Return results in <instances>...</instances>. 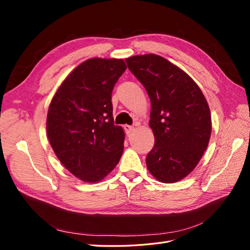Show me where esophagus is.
<instances>
[{
  "label": "esophagus",
  "mask_w": 250,
  "mask_h": 250,
  "mask_svg": "<svg viewBox=\"0 0 250 250\" xmlns=\"http://www.w3.org/2000/svg\"><path fill=\"white\" fill-rule=\"evenodd\" d=\"M124 130L126 132V134H129L132 130H133V126H130V125H124Z\"/></svg>",
  "instance_id": "obj_1"
}]
</instances>
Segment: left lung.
Here are the masks:
<instances>
[{"label":"left lung","instance_id":"left-lung-1","mask_svg":"<svg viewBox=\"0 0 250 250\" xmlns=\"http://www.w3.org/2000/svg\"><path fill=\"white\" fill-rule=\"evenodd\" d=\"M125 62L151 102L149 126L155 142L146 157L147 168L162 183H176L195 169L207 150L208 104L194 80L164 57L146 54Z\"/></svg>","mask_w":250,"mask_h":250}]
</instances>
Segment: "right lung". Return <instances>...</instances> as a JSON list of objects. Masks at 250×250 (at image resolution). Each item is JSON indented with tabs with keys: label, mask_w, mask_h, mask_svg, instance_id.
<instances>
[{
	"label": "right lung",
	"mask_w": 250,
	"mask_h": 250,
	"mask_svg": "<svg viewBox=\"0 0 250 250\" xmlns=\"http://www.w3.org/2000/svg\"><path fill=\"white\" fill-rule=\"evenodd\" d=\"M126 69L123 59H87L64 79L50 103L51 146L60 163L86 183L102 180L122 156L125 134L113 124L111 93Z\"/></svg>",
	"instance_id": "add662e5"
}]
</instances>
